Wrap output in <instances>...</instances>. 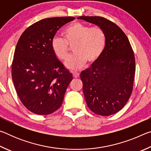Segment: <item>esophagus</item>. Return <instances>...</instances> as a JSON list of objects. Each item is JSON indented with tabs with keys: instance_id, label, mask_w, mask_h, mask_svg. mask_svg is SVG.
<instances>
[{
	"instance_id": "34e87169",
	"label": "esophagus",
	"mask_w": 151,
	"mask_h": 151,
	"mask_svg": "<svg viewBox=\"0 0 151 151\" xmlns=\"http://www.w3.org/2000/svg\"><path fill=\"white\" fill-rule=\"evenodd\" d=\"M79 75H80V73H78V72H74L73 73V76L74 78H78Z\"/></svg>"
}]
</instances>
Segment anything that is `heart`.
I'll list each match as a JSON object with an SVG mask.
<instances>
[{
    "label": "heart",
    "instance_id": "obj_1",
    "mask_svg": "<svg viewBox=\"0 0 151 151\" xmlns=\"http://www.w3.org/2000/svg\"><path fill=\"white\" fill-rule=\"evenodd\" d=\"M64 39L55 37L51 42L52 50L58 59L65 60L69 47L73 55L67 58L65 66L71 70L79 69L86 65L96 63L103 55L106 46V34L100 27H91L81 22H73L64 29Z\"/></svg>",
    "mask_w": 151,
    "mask_h": 151
}]
</instances>
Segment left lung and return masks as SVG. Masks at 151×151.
Instances as JSON below:
<instances>
[{"mask_svg": "<svg viewBox=\"0 0 151 151\" xmlns=\"http://www.w3.org/2000/svg\"><path fill=\"white\" fill-rule=\"evenodd\" d=\"M78 19L103 28L107 38L100 58L81 73L86 104L99 115L115 114L127 104L133 88L135 59L131 45L121 28L105 18Z\"/></svg>", "mask_w": 151, "mask_h": 151, "instance_id": "obj_1", "label": "left lung"}]
</instances>
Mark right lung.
<instances>
[{
	"mask_svg": "<svg viewBox=\"0 0 151 151\" xmlns=\"http://www.w3.org/2000/svg\"><path fill=\"white\" fill-rule=\"evenodd\" d=\"M75 19L40 20L19 38L12 63V78L20 101L33 113L49 114L62 105L73 75L54 54L51 42L60 28Z\"/></svg>",
	"mask_w": 151,
	"mask_h": 151,
	"instance_id": "1",
	"label": "right lung"
}]
</instances>
